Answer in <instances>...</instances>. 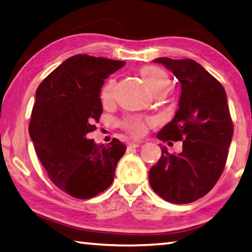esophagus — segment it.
Masks as SVG:
<instances>
[{"mask_svg":"<svg viewBox=\"0 0 252 252\" xmlns=\"http://www.w3.org/2000/svg\"><path fill=\"white\" fill-rule=\"evenodd\" d=\"M139 145H140V142H128L127 143V148H128V150H131V149L138 148Z\"/></svg>","mask_w":252,"mask_h":252,"instance_id":"1","label":"esophagus"}]
</instances>
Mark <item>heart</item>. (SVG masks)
<instances>
[{"label": "heart", "mask_w": 252, "mask_h": 252, "mask_svg": "<svg viewBox=\"0 0 252 252\" xmlns=\"http://www.w3.org/2000/svg\"><path fill=\"white\" fill-rule=\"evenodd\" d=\"M141 76L145 83L148 84L151 91L155 94L158 93H167L170 88V79L166 72L158 68V66L148 65L144 66L141 70ZM115 93V82L111 80L108 82L102 89L101 93V100L103 104H109L114 99ZM125 129L130 133V135L139 137L142 136L147 130V123L138 119H127L123 123Z\"/></svg>", "instance_id": "1"}]
</instances>
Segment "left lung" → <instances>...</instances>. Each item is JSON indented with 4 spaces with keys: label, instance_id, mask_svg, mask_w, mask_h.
I'll use <instances>...</instances> for the list:
<instances>
[{
    "label": "left lung",
    "instance_id": "8db88e82",
    "mask_svg": "<svg viewBox=\"0 0 252 252\" xmlns=\"http://www.w3.org/2000/svg\"><path fill=\"white\" fill-rule=\"evenodd\" d=\"M181 85L179 109L158 133L159 140L182 141V152L161 156L149 172L159 197L189 204L205 196L219 180L233 137V122L221 83L192 59L158 58Z\"/></svg>",
    "mask_w": 252,
    "mask_h": 252
}]
</instances>
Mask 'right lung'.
Instances as JSON below:
<instances>
[{"label":"right lung","instance_id":"right-lung-1","mask_svg":"<svg viewBox=\"0 0 252 252\" xmlns=\"http://www.w3.org/2000/svg\"><path fill=\"white\" fill-rule=\"evenodd\" d=\"M124 61L75 55L37 87L29 133L38 159L61 191L87 199L107 189L126 147L116 138L96 144L89 132L102 113L100 99L107 77Z\"/></svg>","mask_w":252,"mask_h":252}]
</instances>
